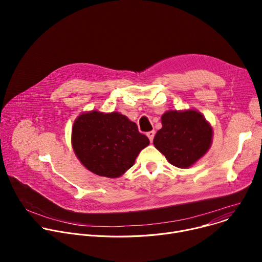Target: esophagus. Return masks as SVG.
I'll return each mask as SVG.
<instances>
[{
    "mask_svg": "<svg viewBox=\"0 0 262 262\" xmlns=\"http://www.w3.org/2000/svg\"><path fill=\"white\" fill-rule=\"evenodd\" d=\"M155 135H156V132L155 130H150L147 133V137L149 138V140H150V142L154 141V138H155Z\"/></svg>",
    "mask_w": 262,
    "mask_h": 262,
    "instance_id": "1",
    "label": "esophagus"
}]
</instances>
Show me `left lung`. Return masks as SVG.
I'll return each mask as SVG.
<instances>
[{"instance_id": "obj_1", "label": "left lung", "mask_w": 262, "mask_h": 262, "mask_svg": "<svg viewBox=\"0 0 262 262\" xmlns=\"http://www.w3.org/2000/svg\"><path fill=\"white\" fill-rule=\"evenodd\" d=\"M162 124L154 144L175 167L192 166L210 147L212 129L199 112H166L162 116Z\"/></svg>"}]
</instances>
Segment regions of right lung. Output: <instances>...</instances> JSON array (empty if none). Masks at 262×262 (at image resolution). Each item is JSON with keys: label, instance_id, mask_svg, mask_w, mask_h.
<instances>
[{"label": "right lung", "instance_id": "1", "mask_svg": "<svg viewBox=\"0 0 262 262\" xmlns=\"http://www.w3.org/2000/svg\"><path fill=\"white\" fill-rule=\"evenodd\" d=\"M149 144L135 122L117 112L92 111L80 115L72 126L73 150L91 172L108 178L121 176Z\"/></svg>", "mask_w": 262, "mask_h": 262}]
</instances>
